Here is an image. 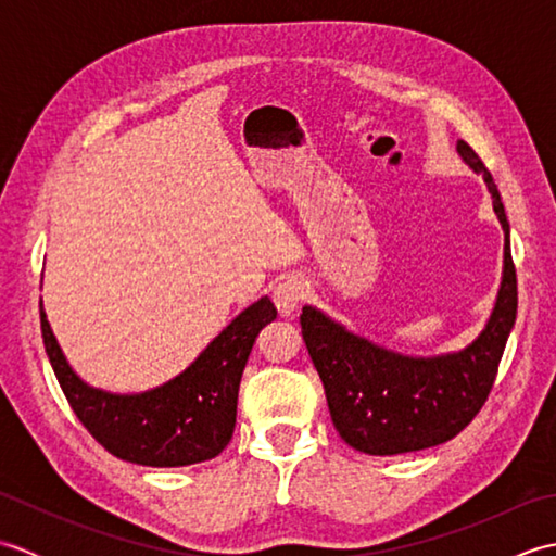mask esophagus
<instances>
[{"instance_id":"obj_1","label":"esophagus","mask_w":556,"mask_h":556,"mask_svg":"<svg viewBox=\"0 0 556 556\" xmlns=\"http://www.w3.org/2000/svg\"><path fill=\"white\" fill-rule=\"evenodd\" d=\"M305 293H308V285L299 277H289L285 281H279L275 287V293H271V299H275L277 311L281 315H291L296 313L301 301L305 299Z\"/></svg>"}]
</instances>
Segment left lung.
I'll use <instances>...</instances> for the list:
<instances>
[{
    "label": "left lung",
    "instance_id": "left-lung-1",
    "mask_svg": "<svg viewBox=\"0 0 556 556\" xmlns=\"http://www.w3.org/2000/svg\"><path fill=\"white\" fill-rule=\"evenodd\" d=\"M456 152L470 169L482 174L504 229L502 285L482 332L460 351L428 358L406 356L353 334L313 305H303V341L323 380L329 416L341 440L363 454L420 452L464 430L488 401L516 323V269L497 184L464 140L456 143Z\"/></svg>",
    "mask_w": 556,
    "mask_h": 556
}]
</instances>
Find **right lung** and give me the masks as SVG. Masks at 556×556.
<instances>
[{
	"label": "right lung",
	"mask_w": 556,
	"mask_h": 556,
	"mask_svg": "<svg viewBox=\"0 0 556 556\" xmlns=\"http://www.w3.org/2000/svg\"><path fill=\"white\" fill-rule=\"evenodd\" d=\"M275 317V303L257 299L169 382L116 394L90 387L71 368L40 301L47 358L78 420L116 458L152 468L200 464L229 444L243 368L260 329Z\"/></svg>",
	"instance_id": "right-lung-1"
}]
</instances>
